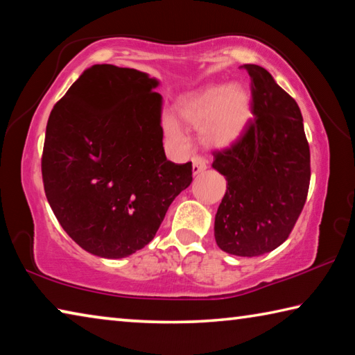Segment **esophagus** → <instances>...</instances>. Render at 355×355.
Masks as SVG:
<instances>
[{"mask_svg":"<svg viewBox=\"0 0 355 355\" xmlns=\"http://www.w3.org/2000/svg\"><path fill=\"white\" fill-rule=\"evenodd\" d=\"M205 169H207V159L203 158L202 155L192 156V172H194V175H199V173H202Z\"/></svg>","mask_w":355,"mask_h":355,"instance_id":"1","label":"esophagus"}]
</instances>
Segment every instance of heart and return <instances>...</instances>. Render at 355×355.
I'll use <instances>...</instances> for the list:
<instances>
[{
    "mask_svg": "<svg viewBox=\"0 0 355 355\" xmlns=\"http://www.w3.org/2000/svg\"><path fill=\"white\" fill-rule=\"evenodd\" d=\"M178 116L186 123L202 128L203 141L214 147L235 142L250 119V97L239 86H209L186 95L177 105ZM166 133L182 139V130L173 119L164 120Z\"/></svg>",
    "mask_w": 355,
    "mask_h": 355,
    "instance_id": "b5f03b06",
    "label": "heart"
}]
</instances>
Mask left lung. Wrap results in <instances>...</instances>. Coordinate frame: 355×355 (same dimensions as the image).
<instances>
[{
  "mask_svg": "<svg viewBox=\"0 0 355 355\" xmlns=\"http://www.w3.org/2000/svg\"><path fill=\"white\" fill-rule=\"evenodd\" d=\"M250 76L254 119L230 147L214 150L213 167L227 180L214 238L227 254L257 257L290 236L310 186V147L302 114L266 69Z\"/></svg>",
  "mask_w": 355,
  "mask_h": 355,
  "instance_id": "left-lung-1",
  "label": "left lung"
}]
</instances>
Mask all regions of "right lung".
<instances>
[{"mask_svg":"<svg viewBox=\"0 0 355 355\" xmlns=\"http://www.w3.org/2000/svg\"><path fill=\"white\" fill-rule=\"evenodd\" d=\"M158 81L139 70H84L48 117L42 180L67 235L84 250L123 258L152 241L192 163L166 158Z\"/></svg>","mask_w":355,"mask_h":355,"instance_id":"1","label":"right lung"}]
</instances>
